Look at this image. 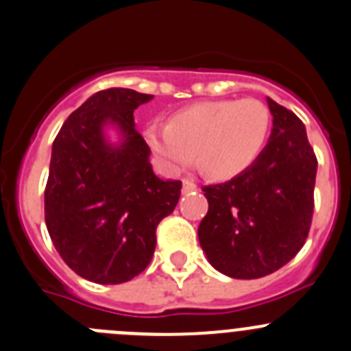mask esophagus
<instances>
[{"mask_svg":"<svg viewBox=\"0 0 351 351\" xmlns=\"http://www.w3.org/2000/svg\"><path fill=\"white\" fill-rule=\"evenodd\" d=\"M183 193H189V192H193V190H197V185L193 182H190V180H183Z\"/></svg>","mask_w":351,"mask_h":351,"instance_id":"34e87169","label":"esophagus"}]
</instances>
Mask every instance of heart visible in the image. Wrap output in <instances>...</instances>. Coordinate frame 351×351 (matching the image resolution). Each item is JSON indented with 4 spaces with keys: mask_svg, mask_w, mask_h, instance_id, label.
Returning a JSON list of instances; mask_svg holds the SVG:
<instances>
[{
    "mask_svg": "<svg viewBox=\"0 0 351 351\" xmlns=\"http://www.w3.org/2000/svg\"><path fill=\"white\" fill-rule=\"evenodd\" d=\"M269 127V108L254 97L202 101L176 111L168 125H149L145 141L169 169L186 168L197 152L207 175L228 180L254 165Z\"/></svg>",
    "mask_w": 351,
    "mask_h": 351,
    "instance_id": "heart-1",
    "label": "heart"
}]
</instances>
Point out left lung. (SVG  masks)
<instances>
[{"instance_id":"8db88e82","label":"left lung","mask_w":351,"mask_h":351,"mask_svg":"<svg viewBox=\"0 0 351 351\" xmlns=\"http://www.w3.org/2000/svg\"><path fill=\"white\" fill-rule=\"evenodd\" d=\"M269 142L250 168L204 186L209 210L199 241L210 266L237 280L267 276L304 247L314 213L317 159L304 123L267 97Z\"/></svg>"}]
</instances>
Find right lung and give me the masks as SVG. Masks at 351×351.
Returning <instances> with one entry per match:
<instances>
[{"mask_svg": "<svg viewBox=\"0 0 351 351\" xmlns=\"http://www.w3.org/2000/svg\"><path fill=\"white\" fill-rule=\"evenodd\" d=\"M154 96L132 89L99 90L58 132L44 190L49 237L71 271L99 285L134 280L149 266L156 228L175 210L182 182L161 180L134 111ZM121 142L111 145L106 127Z\"/></svg>", "mask_w": 351, "mask_h": 351, "instance_id": "1", "label": "right lung"}]
</instances>
